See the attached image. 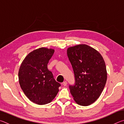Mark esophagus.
I'll list each match as a JSON object with an SVG mask.
<instances>
[{
  "label": "esophagus",
  "mask_w": 124,
  "mask_h": 124,
  "mask_svg": "<svg viewBox=\"0 0 124 124\" xmlns=\"http://www.w3.org/2000/svg\"><path fill=\"white\" fill-rule=\"evenodd\" d=\"M67 82L66 81H64V82L62 83V85H63V86H66V85H67Z\"/></svg>",
  "instance_id": "esophagus-1"
}]
</instances>
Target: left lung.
Segmentation results:
<instances>
[{"label":"left lung","instance_id":"obj_1","mask_svg":"<svg viewBox=\"0 0 124 124\" xmlns=\"http://www.w3.org/2000/svg\"><path fill=\"white\" fill-rule=\"evenodd\" d=\"M74 73L75 84L70 92L77 104L87 106L100 97L106 85L107 73L104 61L97 50L85 44L67 49Z\"/></svg>","mask_w":124,"mask_h":124}]
</instances>
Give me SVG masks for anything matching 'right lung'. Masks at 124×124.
I'll return each mask as SVG.
<instances>
[{
    "label": "right lung",
    "instance_id": "obj_1",
    "mask_svg": "<svg viewBox=\"0 0 124 124\" xmlns=\"http://www.w3.org/2000/svg\"><path fill=\"white\" fill-rule=\"evenodd\" d=\"M54 51L45 47L35 50L25 57L20 67V86L28 99L37 104L51 102L61 86L47 67Z\"/></svg>",
    "mask_w": 124,
    "mask_h": 124
}]
</instances>
